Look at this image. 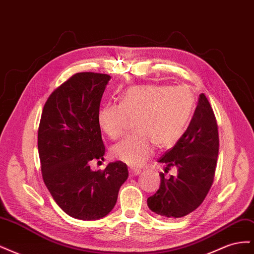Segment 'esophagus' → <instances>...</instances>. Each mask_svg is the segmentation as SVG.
<instances>
[{"label": "esophagus", "mask_w": 254, "mask_h": 254, "mask_svg": "<svg viewBox=\"0 0 254 254\" xmlns=\"http://www.w3.org/2000/svg\"><path fill=\"white\" fill-rule=\"evenodd\" d=\"M141 173L140 168H134V167H129V176L130 177H134L136 175H139Z\"/></svg>", "instance_id": "1"}]
</instances>
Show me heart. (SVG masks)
<instances>
[{
    "label": "heart",
    "mask_w": 254,
    "mask_h": 254,
    "mask_svg": "<svg viewBox=\"0 0 254 254\" xmlns=\"http://www.w3.org/2000/svg\"><path fill=\"white\" fill-rule=\"evenodd\" d=\"M195 98L184 86L143 84L127 89L121 103H108L98 112V123L110 139L117 140L135 119L136 132L114 145L111 155L130 166L144 164L158 148H170L183 134Z\"/></svg>",
    "instance_id": "b5f03b06"
}]
</instances>
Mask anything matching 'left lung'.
I'll return each mask as SVG.
<instances>
[{
  "label": "left lung",
  "mask_w": 254,
  "mask_h": 254,
  "mask_svg": "<svg viewBox=\"0 0 254 254\" xmlns=\"http://www.w3.org/2000/svg\"><path fill=\"white\" fill-rule=\"evenodd\" d=\"M218 150L216 118L201 93L186 132L158 160L166 165V170L176 166L178 175L167 179L160 173V188L147 199L149 209L165 219L183 217L195 211L213 184Z\"/></svg>",
  "instance_id": "1"
}]
</instances>
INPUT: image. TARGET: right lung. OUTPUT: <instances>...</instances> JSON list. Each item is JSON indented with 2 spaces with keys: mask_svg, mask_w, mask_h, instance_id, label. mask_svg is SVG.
<instances>
[{
  "mask_svg": "<svg viewBox=\"0 0 254 254\" xmlns=\"http://www.w3.org/2000/svg\"><path fill=\"white\" fill-rule=\"evenodd\" d=\"M110 75L81 72L71 76L49 96L38 129L42 178L54 200L81 220L105 217L128 178L122 161L104 171H91L92 160H104L98 112Z\"/></svg>",
  "mask_w": 254,
  "mask_h": 254,
  "instance_id": "obj_1",
  "label": "right lung"
}]
</instances>
